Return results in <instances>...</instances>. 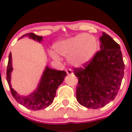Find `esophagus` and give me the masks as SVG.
Instances as JSON below:
<instances>
[{
	"label": "esophagus",
	"mask_w": 132,
	"mask_h": 132,
	"mask_svg": "<svg viewBox=\"0 0 132 132\" xmlns=\"http://www.w3.org/2000/svg\"><path fill=\"white\" fill-rule=\"evenodd\" d=\"M66 73H67V75H72V71L71 70V69H66Z\"/></svg>",
	"instance_id": "34e87169"
}]
</instances>
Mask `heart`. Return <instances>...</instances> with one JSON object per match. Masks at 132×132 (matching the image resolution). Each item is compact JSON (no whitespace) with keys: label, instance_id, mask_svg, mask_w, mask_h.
<instances>
[{"label":"heart","instance_id":"heart-1","mask_svg":"<svg viewBox=\"0 0 132 132\" xmlns=\"http://www.w3.org/2000/svg\"><path fill=\"white\" fill-rule=\"evenodd\" d=\"M54 51L49 54L56 61H60V55L68 57L71 66L81 67L89 63L96 53L98 43L96 38L87 33H81L55 42L53 45Z\"/></svg>","mask_w":132,"mask_h":132}]
</instances>
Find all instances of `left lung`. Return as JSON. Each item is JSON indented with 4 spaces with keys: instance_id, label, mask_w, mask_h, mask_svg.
I'll return each instance as SVG.
<instances>
[{
    "instance_id": "1",
    "label": "left lung",
    "mask_w": 132,
    "mask_h": 132,
    "mask_svg": "<svg viewBox=\"0 0 132 132\" xmlns=\"http://www.w3.org/2000/svg\"><path fill=\"white\" fill-rule=\"evenodd\" d=\"M100 51L85 68H74L78 78L76 99L89 109L101 108L116 98L125 65L119 45L105 32L100 38Z\"/></svg>"
}]
</instances>
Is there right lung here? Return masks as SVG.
<instances>
[{"instance_id":"1","label":"right lung","mask_w":132,"mask_h":132,"mask_svg":"<svg viewBox=\"0 0 132 132\" xmlns=\"http://www.w3.org/2000/svg\"><path fill=\"white\" fill-rule=\"evenodd\" d=\"M25 37H28L40 43L43 41V38L33 33H30L23 35L20 38ZM12 71V58L10 52L7 68V81L12 95L18 103L28 109L33 110L43 109L52 104L56 90L66 76V71H57L46 66L35 90L30 94L25 95L17 93L12 87L11 75Z\"/></svg>"}]
</instances>
